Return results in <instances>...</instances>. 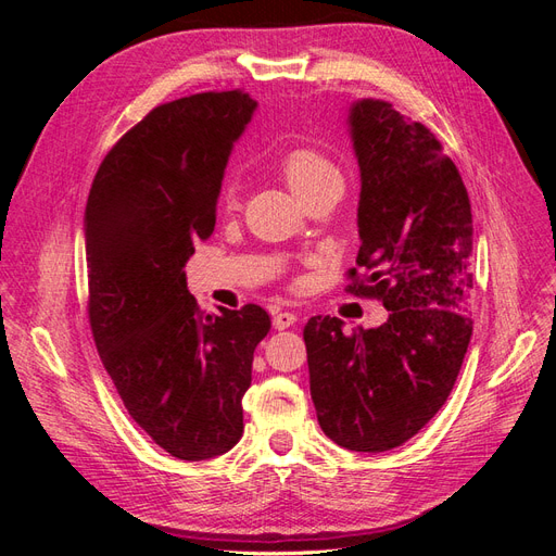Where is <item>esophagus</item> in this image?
Segmentation results:
<instances>
[{
	"mask_svg": "<svg viewBox=\"0 0 556 556\" xmlns=\"http://www.w3.org/2000/svg\"><path fill=\"white\" fill-rule=\"evenodd\" d=\"M296 315L294 313H278L276 317H274V327L278 329V331H282V329H290V327H294L296 325Z\"/></svg>",
	"mask_w": 556,
	"mask_h": 556,
	"instance_id": "1",
	"label": "esophagus"
}]
</instances>
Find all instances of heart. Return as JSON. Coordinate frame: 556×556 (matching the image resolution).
<instances>
[{
  "instance_id": "obj_1",
  "label": "heart",
  "mask_w": 556,
  "mask_h": 556,
  "mask_svg": "<svg viewBox=\"0 0 556 556\" xmlns=\"http://www.w3.org/2000/svg\"><path fill=\"white\" fill-rule=\"evenodd\" d=\"M278 169L282 180L288 182V188L301 204L317 192L336 188V185H343L341 174L333 166V162L327 155L319 153V150L308 146L292 148L290 153L280 160ZM237 201H239L237 185L229 182L223 192V204L227 208H233L237 206Z\"/></svg>"
}]
</instances>
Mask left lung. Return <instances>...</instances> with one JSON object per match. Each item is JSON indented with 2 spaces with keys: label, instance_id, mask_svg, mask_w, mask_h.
I'll return each instance as SVG.
<instances>
[{
  "label": "left lung",
  "instance_id": "left-lung-1",
  "mask_svg": "<svg viewBox=\"0 0 556 556\" xmlns=\"http://www.w3.org/2000/svg\"><path fill=\"white\" fill-rule=\"evenodd\" d=\"M362 174L359 252L348 292L382 301L390 319L343 331L304 327L317 422L345 450L399 447L443 408L473 333L468 315L473 217L441 141L380 99L350 109Z\"/></svg>",
  "mask_w": 556,
  "mask_h": 556
}]
</instances>
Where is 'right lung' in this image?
Here are the masks:
<instances>
[{
    "label": "right lung",
    "mask_w": 556,
    "mask_h": 556,
    "mask_svg": "<svg viewBox=\"0 0 556 556\" xmlns=\"http://www.w3.org/2000/svg\"><path fill=\"white\" fill-rule=\"evenodd\" d=\"M255 109L243 90L155 106L109 150L86 206L99 357L134 422L185 462L239 443L252 355L271 329L255 304L206 315L182 271L213 233L229 153Z\"/></svg>",
    "instance_id": "1"
}]
</instances>
